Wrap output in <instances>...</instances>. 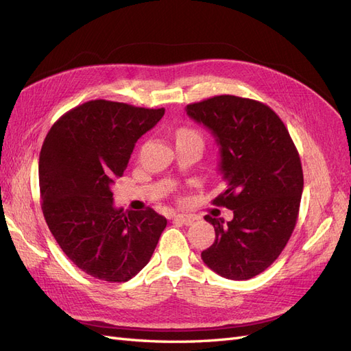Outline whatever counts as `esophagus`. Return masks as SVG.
<instances>
[{"instance_id": "34e87169", "label": "esophagus", "mask_w": 351, "mask_h": 351, "mask_svg": "<svg viewBox=\"0 0 351 351\" xmlns=\"http://www.w3.org/2000/svg\"><path fill=\"white\" fill-rule=\"evenodd\" d=\"M195 217H192V215H184V214H178V215H174V221H178V222H182V224H184V226H192L193 222H195Z\"/></svg>"}]
</instances>
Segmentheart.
<instances>
[{
	"instance_id": "heart-1",
	"label": "heart",
	"mask_w": 351,
	"mask_h": 351,
	"mask_svg": "<svg viewBox=\"0 0 351 351\" xmlns=\"http://www.w3.org/2000/svg\"><path fill=\"white\" fill-rule=\"evenodd\" d=\"M178 136H192V137H199V139H200L199 132L195 130V129H180L178 133H177V137Z\"/></svg>"
}]
</instances>
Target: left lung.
I'll return each mask as SVG.
<instances>
[{
	"instance_id": "left-lung-1",
	"label": "left lung",
	"mask_w": 351,
	"mask_h": 351,
	"mask_svg": "<svg viewBox=\"0 0 351 351\" xmlns=\"http://www.w3.org/2000/svg\"><path fill=\"white\" fill-rule=\"evenodd\" d=\"M186 111L217 137L226 187L212 204L234 214L227 222L205 217L215 241L202 259L221 277H256L277 261L295 227L303 192L299 152L263 102L218 95L189 104Z\"/></svg>"
}]
</instances>
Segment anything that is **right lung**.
Returning a JSON list of instances; mask_svg holds the SVG:
<instances>
[{"instance_id":"right-lung-1","label":"right lung","mask_w":351,"mask_h":351,"mask_svg":"<svg viewBox=\"0 0 351 351\" xmlns=\"http://www.w3.org/2000/svg\"><path fill=\"white\" fill-rule=\"evenodd\" d=\"M164 108L95 99L51 127L39 154L40 206L52 236L79 269L125 282L146 267L167 219L152 208L112 205L111 184L134 143L162 119Z\"/></svg>"}]
</instances>
